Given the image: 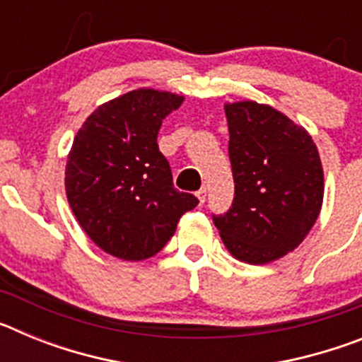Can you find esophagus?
Masks as SVG:
<instances>
[{
  "mask_svg": "<svg viewBox=\"0 0 362 362\" xmlns=\"http://www.w3.org/2000/svg\"><path fill=\"white\" fill-rule=\"evenodd\" d=\"M196 196H197V199H199V203L203 204L204 201H206V188H204V187L199 188V190H197Z\"/></svg>",
  "mask_w": 362,
  "mask_h": 362,
  "instance_id": "34e87169",
  "label": "esophagus"
}]
</instances>
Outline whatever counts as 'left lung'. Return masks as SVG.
<instances>
[{
	"label": "left lung",
	"instance_id": "1",
	"mask_svg": "<svg viewBox=\"0 0 362 362\" xmlns=\"http://www.w3.org/2000/svg\"><path fill=\"white\" fill-rule=\"evenodd\" d=\"M235 196L214 225L235 259L267 264L296 250L317 221L325 174L312 136L268 105H225Z\"/></svg>",
	"mask_w": 362,
	"mask_h": 362
}]
</instances>
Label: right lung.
<instances>
[{"instance_id": "right-lung-1", "label": "right lung", "mask_w": 362, "mask_h": 362, "mask_svg": "<svg viewBox=\"0 0 362 362\" xmlns=\"http://www.w3.org/2000/svg\"><path fill=\"white\" fill-rule=\"evenodd\" d=\"M183 101L172 92L137 88L95 108L74 137L66 199L86 235L114 257L156 255L181 216L199 203L175 190L158 146L163 119Z\"/></svg>"}]
</instances>
